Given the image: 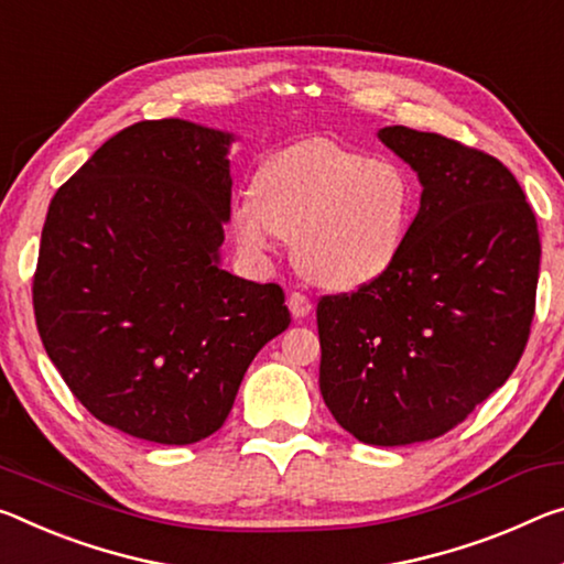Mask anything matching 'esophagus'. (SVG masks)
Here are the masks:
<instances>
[{"label": "esophagus", "mask_w": 564, "mask_h": 564, "mask_svg": "<svg viewBox=\"0 0 564 564\" xmlns=\"http://www.w3.org/2000/svg\"><path fill=\"white\" fill-rule=\"evenodd\" d=\"M289 308L293 318H306L311 314V308H314V303H311L308 296H303L299 291H291L289 293Z\"/></svg>", "instance_id": "esophagus-1"}]
</instances>
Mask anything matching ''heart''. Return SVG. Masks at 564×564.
Masks as SVG:
<instances>
[{"mask_svg":"<svg viewBox=\"0 0 564 564\" xmlns=\"http://www.w3.org/2000/svg\"><path fill=\"white\" fill-rule=\"evenodd\" d=\"M416 210V185L394 158L314 138L265 160L236 203V236L263 256L293 240L299 271L330 291L369 285L399 261Z\"/></svg>","mask_w":564,"mask_h":564,"instance_id":"obj_1","label":"heart"}]
</instances>
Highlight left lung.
<instances>
[{
    "instance_id": "1",
    "label": "left lung",
    "mask_w": 564,
    "mask_h": 564,
    "mask_svg": "<svg viewBox=\"0 0 564 564\" xmlns=\"http://www.w3.org/2000/svg\"><path fill=\"white\" fill-rule=\"evenodd\" d=\"M379 138L416 170L422 205L381 279L318 301V387L348 434L401 446L462 424L514 371L542 248L538 218L497 158L404 124Z\"/></svg>"
}]
</instances>
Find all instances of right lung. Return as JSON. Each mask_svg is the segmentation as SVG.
<instances>
[{
	"label": "right lung",
	"mask_w": 564,
	"mask_h": 564,
	"mask_svg": "<svg viewBox=\"0 0 564 564\" xmlns=\"http://www.w3.org/2000/svg\"><path fill=\"white\" fill-rule=\"evenodd\" d=\"M230 135L145 120L59 187L32 303L44 351L102 424L193 444L226 422L256 354L289 328L279 283L218 265Z\"/></svg>",
	"instance_id": "add662e5"
}]
</instances>
